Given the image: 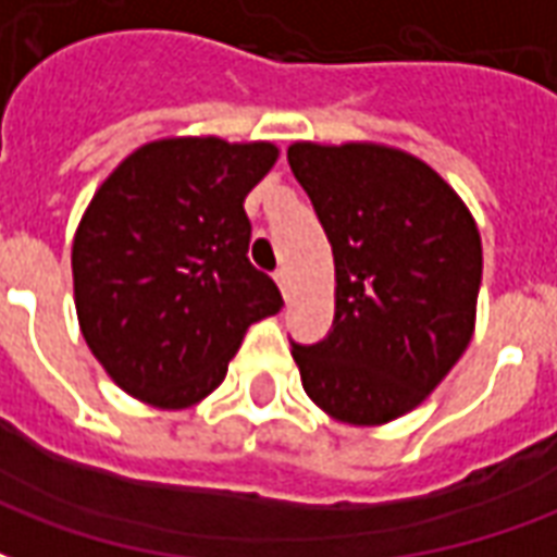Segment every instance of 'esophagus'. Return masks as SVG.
<instances>
[{
    "label": "esophagus",
    "instance_id": "obj_1",
    "mask_svg": "<svg viewBox=\"0 0 557 557\" xmlns=\"http://www.w3.org/2000/svg\"><path fill=\"white\" fill-rule=\"evenodd\" d=\"M274 280H277V286L283 295H289V286H292V277H289V271L286 268H280L277 274H274Z\"/></svg>",
    "mask_w": 557,
    "mask_h": 557
}]
</instances>
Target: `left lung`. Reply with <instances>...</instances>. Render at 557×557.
<instances>
[{
	"instance_id": "8db88e82",
	"label": "left lung",
	"mask_w": 557,
	"mask_h": 557,
	"mask_svg": "<svg viewBox=\"0 0 557 557\" xmlns=\"http://www.w3.org/2000/svg\"><path fill=\"white\" fill-rule=\"evenodd\" d=\"M289 166L334 250V327L292 346L327 418L382 426L426 403L471 343L483 244L426 160L385 143H292Z\"/></svg>"
}]
</instances>
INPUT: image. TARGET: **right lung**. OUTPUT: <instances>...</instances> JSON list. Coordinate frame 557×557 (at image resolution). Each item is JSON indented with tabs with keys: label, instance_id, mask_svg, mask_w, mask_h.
Returning a JSON list of instances; mask_svg holds the SVG:
<instances>
[{
	"label": "right lung",
	"instance_id": "obj_1",
	"mask_svg": "<svg viewBox=\"0 0 557 557\" xmlns=\"http://www.w3.org/2000/svg\"><path fill=\"white\" fill-rule=\"evenodd\" d=\"M277 158L265 139H151L83 211L71 247L79 331L103 373L139 403H202L247 327L283 307L274 280L247 259L244 214Z\"/></svg>",
	"mask_w": 557,
	"mask_h": 557
}]
</instances>
